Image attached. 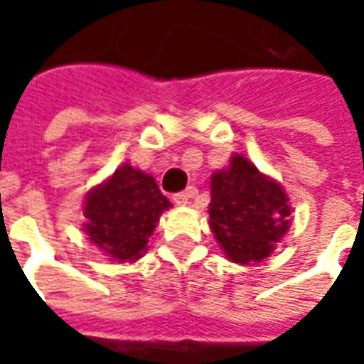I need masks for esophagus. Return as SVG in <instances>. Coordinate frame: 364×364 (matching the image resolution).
<instances>
[{
    "label": "esophagus",
    "instance_id": "34e87169",
    "mask_svg": "<svg viewBox=\"0 0 364 364\" xmlns=\"http://www.w3.org/2000/svg\"><path fill=\"white\" fill-rule=\"evenodd\" d=\"M197 195V189L195 187H189L187 191H181V193H175L173 195V203L175 205H187L189 203V198H193Z\"/></svg>",
    "mask_w": 364,
    "mask_h": 364
}]
</instances>
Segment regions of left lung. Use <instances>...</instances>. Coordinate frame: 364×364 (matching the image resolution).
I'll use <instances>...</instances> for the list:
<instances>
[{"mask_svg":"<svg viewBox=\"0 0 364 364\" xmlns=\"http://www.w3.org/2000/svg\"><path fill=\"white\" fill-rule=\"evenodd\" d=\"M210 228L226 257L252 265L271 255L290 226L284 191L245 156H232L228 169L210 181Z\"/></svg>","mask_w":364,"mask_h":364,"instance_id":"left-lung-1","label":"left lung"}]
</instances>
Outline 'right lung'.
Segmentation results:
<instances>
[{"instance_id": "1", "label": "right lung", "mask_w": 364, "mask_h": 364, "mask_svg": "<svg viewBox=\"0 0 364 364\" xmlns=\"http://www.w3.org/2000/svg\"><path fill=\"white\" fill-rule=\"evenodd\" d=\"M169 206L151 175L124 164L87 195L83 232L112 259L136 261Z\"/></svg>"}]
</instances>
